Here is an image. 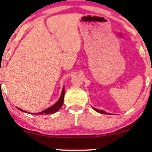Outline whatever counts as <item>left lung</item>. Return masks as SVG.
Instances as JSON below:
<instances>
[{
    "instance_id": "1",
    "label": "left lung",
    "mask_w": 152,
    "mask_h": 152,
    "mask_svg": "<svg viewBox=\"0 0 152 152\" xmlns=\"http://www.w3.org/2000/svg\"><path fill=\"white\" fill-rule=\"evenodd\" d=\"M93 109L95 110L96 111H97V112H99V113H101V114H107V113L106 112H105V111H102V110H99V109H95V108H93Z\"/></svg>"
}]
</instances>
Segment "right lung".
<instances>
[{
    "instance_id": "add662e5",
    "label": "right lung",
    "mask_w": 152,
    "mask_h": 152,
    "mask_svg": "<svg viewBox=\"0 0 152 152\" xmlns=\"http://www.w3.org/2000/svg\"><path fill=\"white\" fill-rule=\"evenodd\" d=\"M64 94H65V92H64V87L63 88V90H62V93H61V97L60 99H58V101L55 104H54L53 106H50V107L48 108V109H47L46 110H44V111H41V112L40 113H37V114H39V115H45V114H54L55 112H56L57 111H58L59 109L61 108V106L63 105V103H64ZM19 110H20V111H24L23 110L19 109L18 108Z\"/></svg>"
}]
</instances>
